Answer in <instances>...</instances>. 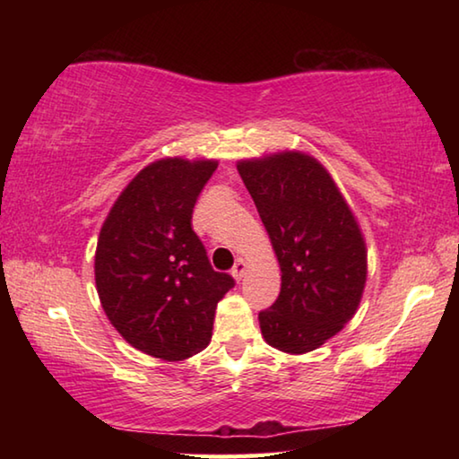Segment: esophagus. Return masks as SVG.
I'll return each instance as SVG.
<instances>
[{"mask_svg":"<svg viewBox=\"0 0 459 459\" xmlns=\"http://www.w3.org/2000/svg\"><path fill=\"white\" fill-rule=\"evenodd\" d=\"M245 271H247V261H245V259H237V263H235V267H232V271H230V273H232V277H235V279H237V281H238V279H243V275H245Z\"/></svg>","mask_w":459,"mask_h":459,"instance_id":"34e87169","label":"esophagus"}]
</instances>
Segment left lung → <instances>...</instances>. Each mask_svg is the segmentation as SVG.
Listing matches in <instances>:
<instances>
[{"label": "left lung", "mask_w": 459, "mask_h": 459, "mask_svg": "<svg viewBox=\"0 0 459 459\" xmlns=\"http://www.w3.org/2000/svg\"><path fill=\"white\" fill-rule=\"evenodd\" d=\"M281 267V291L259 312L261 332L283 352L316 351L360 304L367 248L351 208L314 158L285 152L237 166Z\"/></svg>", "instance_id": "left-lung-1"}]
</instances>
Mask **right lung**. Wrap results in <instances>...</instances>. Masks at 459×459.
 Instances as JSON below:
<instances>
[{
	"mask_svg": "<svg viewBox=\"0 0 459 459\" xmlns=\"http://www.w3.org/2000/svg\"><path fill=\"white\" fill-rule=\"evenodd\" d=\"M216 161L160 160L143 168L108 212L95 281L111 324L131 346L182 360L208 346L216 304L235 287L214 271L192 212Z\"/></svg>",
	"mask_w": 459,
	"mask_h": 459,
	"instance_id": "right-lung-1",
	"label": "right lung"
}]
</instances>
